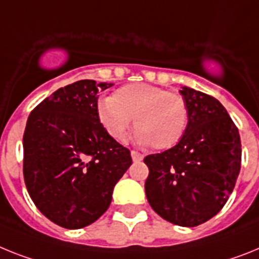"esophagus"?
<instances>
[{
  "label": "esophagus",
  "mask_w": 259,
  "mask_h": 259,
  "mask_svg": "<svg viewBox=\"0 0 259 259\" xmlns=\"http://www.w3.org/2000/svg\"><path fill=\"white\" fill-rule=\"evenodd\" d=\"M132 158H133L134 162H140V160L143 159V154L138 153V151H132Z\"/></svg>",
  "instance_id": "esophagus-1"
}]
</instances>
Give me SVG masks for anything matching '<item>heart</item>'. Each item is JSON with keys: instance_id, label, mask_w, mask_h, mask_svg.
<instances>
[{"instance_id": "obj_1", "label": "heart", "mask_w": 259, "mask_h": 259, "mask_svg": "<svg viewBox=\"0 0 259 259\" xmlns=\"http://www.w3.org/2000/svg\"><path fill=\"white\" fill-rule=\"evenodd\" d=\"M97 117L108 136L118 142L125 140L134 118L138 142L166 150L183 138L190 110L180 93L136 82L117 89L112 99L101 100Z\"/></svg>"}]
</instances>
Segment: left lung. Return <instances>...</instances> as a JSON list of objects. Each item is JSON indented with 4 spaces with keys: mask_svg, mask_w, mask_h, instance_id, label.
<instances>
[{
    "mask_svg": "<svg viewBox=\"0 0 259 259\" xmlns=\"http://www.w3.org/2000/svg\"><path fill=\"white\" fill-rule=\"evenodd\" d=\"M190 119L183 138L163 153L147 155L145 191L162 219L197 227L225 205L241 168L237 126L219 100L183 87Z\"/></svg>",
    "mask_w": 259,
    "mask_h": 259,
    "instance_id": "left-lung-1",
    "label": "left lung"
}]
</instances>
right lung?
Returning a JSON list of instances; mask_svg holds the SVG:
<instances>
[{"label":"right lung","mask_w":259,"mask_h":259,"mask_svg":"<svg viewBox=\"0 0 259 259\" xmlns=\"http://www.w3.org/2000/svg\"><path fill=\"white\" fill-rule=\"evenodd\" d=\"M112 87L79 80L31 110L23 133V178L49 220L67 229L95 223L132 164L130 150L110 138L97 117L99 92Z\"/></svg>","instance_id":"add662e5"}]
</instances>
